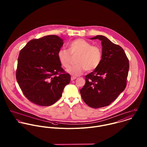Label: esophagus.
<instances>
[{
    "label": "esophagus",
    "mask_w": 147,
    "mask_h": 147,
    "mask_svg": "<svg viewBox=\"0 0 147 147\" xmlns=\"http://www.w3.org/2000/svg\"><path fill=\"white\" fill-rule=\"evenodd\" d=\"M76 79V78L74 77V76H72V77H71V81H73V80H75Z\"/></svg>",
    "instance_id": "obj_1"
}]
</instances>
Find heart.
<instances>
[{
  "instance_id": "obj_1",
  "label": "heart",
  "mask_w": 147,
  "mask_h": 147,
  "mask_svg": "<svg viewBox=\"0 0 147 147\" xmlns=\"http://www.w3.org/2000/svg\"><path fill=\"white\" fill-rule=\"evenodd\" d=\"M61 65L68 68L71 63V57H76V65L69 67L67 72L70 75L78 76L82 75L84 70L91 72L98 68L102 61V51L97 46H92L90 42L82 38H78L69 44L68 51L60 49L57 54Z\"/></svg>"
}]
</instances>
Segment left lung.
Segmentation results:
<instances>
[{
	"mask_svg": "<svg viewBox=\"0 0 147 147\" xmlns=\"http://www.w3.org/2000/svg\"><path fill=\"white\" fill-rule=\"evenodd\" d=\"M90 39L101 41L102 61L85 76V84L80 92L84 102L97 109L110 105L125 90L129 62L123 49L107 37L98 35Z\"/></svg>",
	"mask_w": 147,
	"mask_h": 147,
	"instance_id": "1",
	"label": "left lung"
}]
</instances>
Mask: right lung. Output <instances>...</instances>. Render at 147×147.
<instances>
[{
  "label": "right lung",
  "mask_w": 147,
  "mask_h": 147,
  "mask_svg": "<svg viewBox=\"0 0 147 147\" xmlns=\"http://www.w3.org/2000/svg\"><path fill=\"white\" fill-rule=\"evenodd\" d=\"M63 40L49 35L28 42L18 58L16 80L24 96L36 105L47 106L62 96L71 76L61 67L57 54Z\"/></svg>",
  "instance_id": "1"
}]
</instances>
